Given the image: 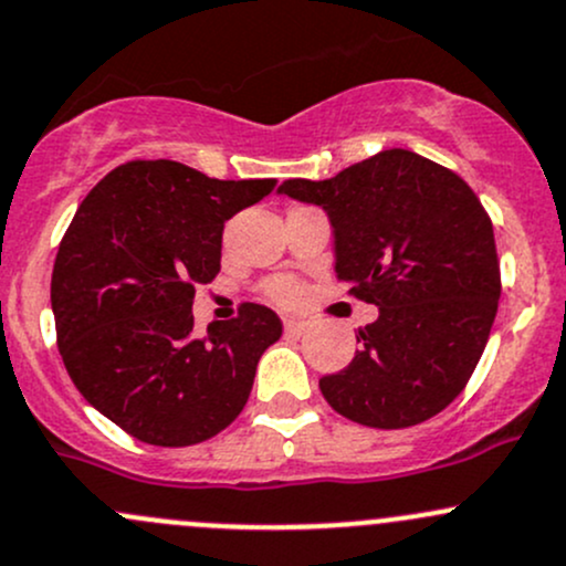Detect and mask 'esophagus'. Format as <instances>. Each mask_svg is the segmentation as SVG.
<instances>
[{
  "label": "esophagus",
  "mask_w": 566,
  "mask_h": 566,
  "mask_svg": "<svg viewBox=\"0 0 566 566\" xmlns=\"http://www.w3.org/2000/svg\"><path fill=\"white\" fill-rule=\"evenodd\" d=\"M283 326H285V332L296 334V337H302V334H305V332L310 329L307 321H302V318H285Z\"/></svg>",
  "instance_id": "obj_1"
}]
</instances>
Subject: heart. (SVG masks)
<instances>
[{
    "mask_svg": "<svg viewBox=\"0 0 566 566\" xmlns=\"http://www.w3.org/2000/svg\"><path fill=\"white\" fill-rule=\"evenodd\" d=\"M266 294L275 302H281V305H291L300 296V283L294 277H275V281L266 285Z\"/></svg>",
    "mask_w": 566,
    "mask_h": 566,
    "instance_id": "obj_1",
    "label": "heart"
}]
</instances>
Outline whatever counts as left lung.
I'll list each match as a JSON object with an SVG mask.
<instances>
[{"mask_svg": "<svg viewBox=\"0 0 566 566\" xmlns=\"http://www.w3.org/2000/svg\"><path fill=\"white\" fill-rule=\"evenodd\" d=\"M277 193L329 216L337 281L378 307L354 361L318 380L326 402L375 429L446 410L475 373L502 291L494 227L472 188L391 148L329 180H285Z\"/></svg>", "mask_w": 566, "mask_h": 566, "instance_id": "obj_1", "label": "left lung"}]
</instances>
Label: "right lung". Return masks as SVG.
Returning <instances> with one entry per match:
<instances>
[{
	"mask_svg": "<svg viewBox=\"0 0 566 566\" xmlns=\"http://www.w3.org/2000/svg\"><path fill=\"white\" fill-rule=\"evenodd\" d=\"M275 180H216L156 159L113 169L59 245L51 307L83 399L137 440L184 448L227 429L283 324L248 305L193 337V289L221 270L223 223Z\"/></svg>",
	"mask_w": 566,
	"mask_h": 566,
	"instance_id": "1",
	"label": "right lung"
}]
</instances>
